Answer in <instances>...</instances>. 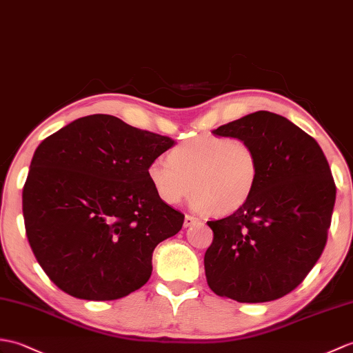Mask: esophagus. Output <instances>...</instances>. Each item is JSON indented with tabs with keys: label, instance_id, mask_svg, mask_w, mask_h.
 <instances>
[{
	"label": "esophagus",
	"instance_id": "esophagus-1",
	"mask_svg": "<svg viewBox=\"0 0 353 353\" xmlns=\"http://www.w3.org/2000/svg\"><path fill=\"white\" fill-rule=\"evenodd\" d=\"M196 223H199V218L191 216V215H186V216H185L183 225H185V227H191V225H194V224H196Z\"/></svg>",
	"mask_w": 353,
	"mask_h": 353
}]
</instances>
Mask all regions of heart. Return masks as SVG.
I'll use <instances>...</instances> for the list:
<instances>
[{
	"instance_id": "heart-1",
	"label": "heart",
	"mask_w": 353,
	"mask_h": 353,
	"mask_svg": "<svg viewBox=\"0 0 353 353\" xmlns=\"http://www.w3.org/2000/svg\"><path fill=\"white\" fill-rule=\"evenodd\" d=\"M147 176L168 206H176L192 190L195 210L227 215L251 199L260 180V163L247 139L200 135L176 145L168 159H153Z\"/></svg>"
}]
</instances>
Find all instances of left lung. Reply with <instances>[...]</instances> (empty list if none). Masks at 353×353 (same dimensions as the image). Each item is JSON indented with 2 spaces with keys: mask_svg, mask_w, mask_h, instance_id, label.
<instances>
[{
  "mask_svg": "<svg viewBox=\"0 0 353 353\" xmlns=\"http://www.w3.org/2000/svg\"><path fill=\"white\" fill-rule=\"evenodd\" d=\"M252 145L260 180L251 199L225 218L208 221L214 241L204 254L212 292L237 302L283 298L322 256L335 183L313 137L278 114L257 111L214 130Z\"/></svg>",
  "mask_w": 353,
  "mask_h": 353,
  "instance_id": "left-lung-1",
  "label": "left lung"
}]
</instances>
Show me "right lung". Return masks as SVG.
<instances>
[{
  "label": "right lung",
  "mask_w": 353,
  "mask_h": 353,
  "mask_svg": "<svg viewBox=\"0 0 353 353\" xmlns=\"http://www.w3.org/2000/svg\"><path fill=\"white\" fill-rule=\"evenodd\" d=\"M173 145V138L106 114L72 121L39 144L22 212L30 247L57 288L114 301L149 281L153 250L185 219L147 176Z\"/></svg>",
  "instance_id": "1"
}]
</instances>
